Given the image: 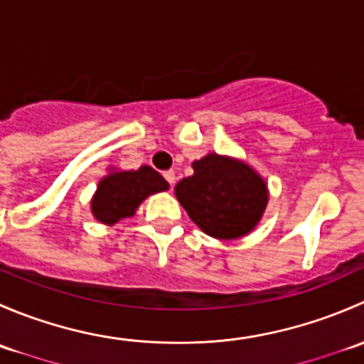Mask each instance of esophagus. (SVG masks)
Masks as SVG:
<instances>
[{"label":"esophagus","instance_id":"obj_1","mask_svg":"<svg viewBox=\"0 0 364 364\" xmlns=\"http://www.w3.org/2000/svg\"><path fill=\"white\" fill-rule=\"evenodd\" d=\"M164 178L167 179V183L168 185H174L176 183V174H174V171H167V172H164Z\"/></svg>","mask_w":364,"mask_h":364}]
</instances>
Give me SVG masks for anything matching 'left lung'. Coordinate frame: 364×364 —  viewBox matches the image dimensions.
<instances>
[{"label":"left lung","mask_w":364,"mask_h":364,"mask_svg":"<svg viewBox=\"0 0 364 364\" xmlns=\"http://www.w3.org/2000/svg\"><path fill=\"white\" fill-rule=\"evenodd\" d=\"M193 174L174 186L176 199L208 236L241 240L262 220L269 190L252 165L234 156L208 153L192 164Z\"/></svg>","instance_id":"1"}]
</instances>
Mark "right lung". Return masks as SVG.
<instances>
[{
  "label": "right lung",
  "instance_id": "1",
  "mask_svg": "<svg viewBox=\"0 0 364 364\" xmlns=\"http://www.w3.org/2000/svg\"><path fill=\"white\" fill-rule=\"evenodd\" d=\"M165 190H168V183L149 165H141L135 171L111 167L91 197V213L98 222L112 227L119 220L134 216L142 200Z\"/></svg>",
  "mask_w": 364,
  "mask_h": 364
}]
</instances>
